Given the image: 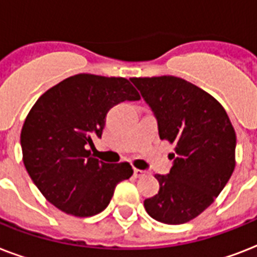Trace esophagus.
<instances>
[{
	"mask_svg": "<svg viewBox=\"0 0 257 257\" xmlns=\"http://www.w3.org/2000/svg\"><path fill=\"white\" fill-rule=\"evenodd\" d=\"M133 175H135V177H136V179H140V177H143V176L147 175V172L141 171V169H135Z\"/></svg>",
	"mask_w": 257,
	"mask_h": 257,
	"instance_id": "1",
	"label": "esophagus"
}]
</instances>
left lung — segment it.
<instances>
[{
  "instance_id": "obj_1",
  "label": "left lung",
  "mask_w": 257,
  "mask_h": 257,
  "mask_svg": "<svg viewBox=\"0 0 257 257\" xmlns=\"http://www.w3.org/2000/svg\"><path fill=\"white\" fill-rule=\"evenodd\" d=\"M131 81L155 113L161 140L175 144L173 167L155 176L160 189L145 200V211L160 223H188L215 201L233 173L235 129L215 97L183 78Z\"/></svg>"
}]
</instances>
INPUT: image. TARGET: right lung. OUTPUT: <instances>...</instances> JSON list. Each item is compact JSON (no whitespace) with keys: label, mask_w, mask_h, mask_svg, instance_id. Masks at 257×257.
Segmentation results:
<instances>
[{"label":"right lung","mask_w":257,"mask_h":257,"mask_svg":"<svg viewBox=\"0 0 257 257\" xmlns=\"http://www.w3.org/2000/svg\"><path fill=\"white\" fill-rule=\"evenodd\" d=\"M140 100L124 77L80 73L42 94L21 131L22 160L44 197L68 215L89 217L104 211L114 188L129 179L128 163L106 164L90 155L109 109Z\"/></svg>","instance_id":"1"}]
</instances>
